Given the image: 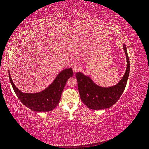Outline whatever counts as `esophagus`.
<instances>
[{"instance_id": "esophagus-1", "label": "esophagus", "mask_w": 149, "mask_h": 149, "mask_svg": "<svg viewBox=\"0 0 149 149\" xmlns=\"http://www.w3.org/2000/svg\"><path fill=\"white\" fill-rule=\"evenodd\" d=\"M80 69V64L77 63H75L72 64V70L74 72H75L78 71Z\"/></svg>"}]
</instances>
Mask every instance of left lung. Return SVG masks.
Listing matches in <instances>:
<instances>
[{
  "mask_svg": "<svg viewBox=\"0 0 149 149\" xmlns=\"http://www.w3.org/2000/svg\"><path fill=\"white\" fill-rule=\"evenodd\" d=\"M123 48L126 55L127 66L123 77L118 84L112 86L102 87L96 84L89 76L78 72L75 77L81 100L88 107L93 110H101L112 106L123 94L130 74V59L125 43Z\"/></svg>",
  "mask_w": 149,
  "mask_h": 149,
  "instance_id": "8db88e82",
  "label": "left lung"
}]
</instances>
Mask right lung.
<instances>
[{
	"mask_svg": "<svg viewBox=\"0 0 149 149\" xmlns=\"http://www.w3.org/2000/svg\"><path fill=\"white\" fill-rule=\"evenodd\" d=\"M72 75V68L65 69L60 72L52 83L45 90L30 93L20 91L14 84L8 72L10 83L20 101L32 111L40 112L53 111L58 106L66 82Z\"/></svg>",
	"mask_w": 149,
	"mask_h": 149,
	"instance_id": "obj_1",
	"label": "right lung"
}]
</instances>
